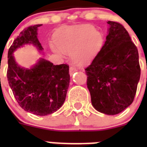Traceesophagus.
I'll return each mask as SVG.
<instances>
[{
	"label": "esophagus",
	"instance_id": "esophagus-1",
	"mask_svg": "<svg viewBox=\"0 0 147 147\" xmlns=\"http://www.w3.org/2000/svg\"><path fill=\"white\" fill-rule=\"evenodd\" d=\"M77 70H76V67H73V66H71V67H70L69 68V72H70V74H73V73H74L75 71H76Z\"/></svg>",
	"mask_w": 147,
	"mask_h": 147
}]
</instances>
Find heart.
<instances>
[{
	"instance_id": "1",
	"label": "heart",
	"mask_w": 147,
	"mask_h": 147,
	"mask_svg": "<svg viewBox=\"0 0 147 147\" xmlns=\"http://www.w3.org/2000/svg\"><path fill=\"white\" fill-rule=\"evenodd\" d=\"M102 35L90 25H80L59 29L54 34L56 46L65 53L73 54L79 64H85L96 55L102 46ZM56 51L57 50L51 46Z\"/></svg>"
}]
</instances>
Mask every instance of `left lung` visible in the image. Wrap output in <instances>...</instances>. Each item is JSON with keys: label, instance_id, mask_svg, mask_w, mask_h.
<instances>
[{"label": "left lung", "instance_id": "1", "mask_svg": "<svg viewBox=\"0 0 147 147\" xmlns=\"http://www.w3.org/2000/svg\"><path fill=\"white\" fill-rule=\"evenodd\" d=\"M102 49L85 68L93 107L107 115L120 113L132 103L141 76L137 47L121 23L107 21Z\"/></svg>", "mask_w": 147, "mask_h": 147}]
</instances>
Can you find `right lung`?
Returning a JSON list of instances; mask_svg holds the SVG:
<instances>
[{"mask_svg":"<svg viewBox=\"0 0 147 147\" xmlns=\"http://www.w3.org/2000/svg\"><path fill=\"white\" fill-rule=\"evenodd\" d=\"M30 26L14 40L8 51L7 80L18 105L24 110L37 115H47L59 110L65 100L69 86V65H54L40 59L26 69L20 67L13 52L25 44H33L40 51L42 47L37 39V28Z\"/></svg>","mask_w":147,"mask_h":147,"instance_id":"1","label":"right lung"}]
</instances>
